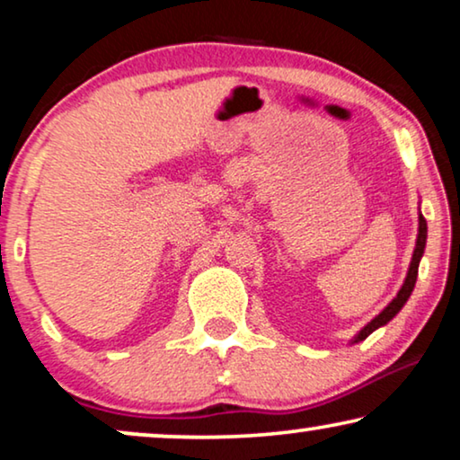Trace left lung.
<instances>
[{
  "instance_id": "left-lung-1",
  "label": "left lung",
  "mask_w": 460,
  "mask_h": 460,
  "mask_svg": "<svg viewBox=\"0 0 460 460\" xmlns=\"http://www.w3.org/2000/svg\"><path fill=\"white\" fill-rule=\"evenodd\" d=\"M425 243H427V222L423 216H419V236H417V247H414V253H412V261H411V268H408V274H406V280L404 285H402V288L398 291V295H395L392 304H389L385 310H383L379 316L370 320V323L364 326V329L358 332V335L354 337V341L351 343H358V341H364L370 332L379 329V326L387 324L389 320H392L395 314H398L402 307H404V304L408 301V297H411L412 288H414V282H417V274H419V261L420 257H423V251H425Z\"/></svg>"
}]
</instances>
